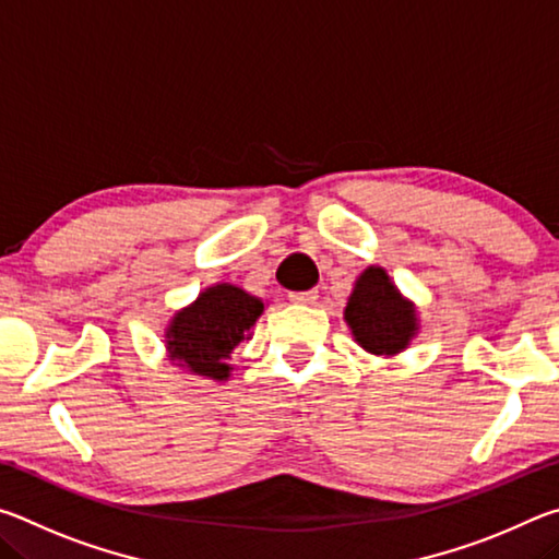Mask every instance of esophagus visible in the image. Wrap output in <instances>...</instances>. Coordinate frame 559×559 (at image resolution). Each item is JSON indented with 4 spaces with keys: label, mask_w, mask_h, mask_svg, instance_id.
I'll list each match as a JSON object with an SVG mask.
<instances>
[{
    "label": "esophagus",
    "mask_w": 559,
    "mask_h": 559,
    "mask_svg": "<svg viewBox=\"0 0 559 559\" xmlns=\"http://www.w3.org/2000/svg\"><path fill=\"white\" fill-rule=\"evenodd\" d=\"M290 302H300V306H310V302L318 300V290L310 288V290H296V293H288Z\"/></svg>",
    "instance_id": "esophagus-1"
}]
</instances>
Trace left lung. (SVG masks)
I'll use <instances>...</instances> for the list:
<instances>
[{"instance_id": "8db88e82", "label": "left lung", "mask_w": 559, "mask_h": 559, "mask_svg": "<svg viewBox=\"0 0 559 559\" xmlns=\"http://www.w3.org/2000/svg\"><path fill=\"white\" fill-rule=\"evenodd\" d=\"M345 323L367 353L386 357L402 353L419 330L414 302L396 290L380 266L365 269L355 281L347 298Z\"/></svg>"}]
</instances>
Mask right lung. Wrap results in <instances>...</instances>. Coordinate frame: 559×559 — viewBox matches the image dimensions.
<instances>
[{"label":"right lung","mask_w":559,"mask_h":559,"mask_svg":"<svg viewBox=\"0 0 559 559\" xmlns=\"http://www.w3.org/2000/svg\"><path fill=\"white\" fill-rule=\"evenodd\" d=\"M261 313V298L249 296L231 283H216L169 320L165 333L167 355L187 372L216 382L229 380L234 370L229 365L231 353L236 345L249 340Z\"/></svg>","instance_id":"add662e5"}]
</instances>
